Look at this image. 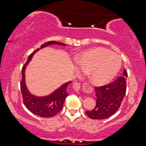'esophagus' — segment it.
<instances>
[{
	"label": "esophagus",
	"instance_id": "1",
	"mask_svg": "<svg viewBox=\"0 0 146 146\" xmlns=\"http://www.w3.org/2000/svg\"><path fill=\"white\" fill-rule=\"evenodd\" d=\"M73 88L74 90H75L76 91H78L80 90V89L81 88V85H80V83H79L78 82H75L73 84ZM86 91H91V88L88 85H86Z\"/></svg>",
	"mask_w": 146,
	"mask_h": 146
}]
</instances>
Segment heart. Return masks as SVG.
<instances>
[{"instance_id":"b5f03b06","label":"heart","mask_w":146,"mask_h":146,"mask_svg":"<svg viewBox=\"0 0 146 146\" xmlns=\"http://www.w3.org/2000/svg\"><path fill=\"white\" fill-rule=\"evenodd\" d=\"M79 70L90 73L93 85L101 86L110 82L121 67L120 56L104 48L91 49L81 54L76 60Z\"/></svg>"}]
</instances>
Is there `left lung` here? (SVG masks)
<instances>
[{
	"mask_svg": "<svg viewBox=\"0 0 146 146\" xmlns=\"http://www.w3.org/2000/svg\"><path fill=\"white\" fill-rule=\"evenodd\" d=\"M127 73L123 70L122 75L113 82L101 87H95L96 106L86 114L91 119L102 120L110 117L118 110L126 92Z\"/></svg>",
	"mask_w": 146,
	"mask_h": 146,
	"instance_id": "left-lung-1",
	"label": "left lung"
}]
</instances>
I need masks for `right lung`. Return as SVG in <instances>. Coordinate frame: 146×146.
<instances>
[{
  "instance_id": "add662e5",
  "label": "right lung",
  "mask_w": 146,
  "mask_h": 146,
  "mask_svg": "<svg viewBox=\"0 0 146 146\" xmlns=\"http://www.w3.org/2000/svg\"><path fill=\"white\" fill-rule=\"evenodd\" d=\"M52 44H57L60 46H67L66 44L56 41H49L44 43L28 56V60L23 66L22 69V80L21 82V90L23 97L24 105L29 111L33 114L41 117H52L57 114L63 107L66 98L68 96L67 88L71 83V81L66 82L62 85L60 88L56 89L50 95L44 97H38L29 92L26 84L25 70L26 66L31 60L34 54L40 49Z\"/></svg>"
}]
</instances>
